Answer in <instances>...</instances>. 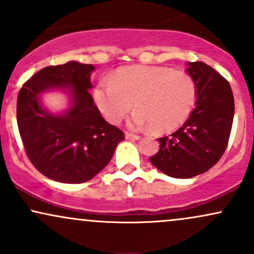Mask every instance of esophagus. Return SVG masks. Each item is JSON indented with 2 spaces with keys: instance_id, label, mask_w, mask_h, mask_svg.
Returning a JSON list of instances; mask_svg holds the SVG:
<instances>
[{
  "instance_id": "obj_1",
  "label": "esophagus",
  "mask_w": 254,
  "mask_h": 254,
  "mask_svg": "<svg viewBox=\"0 0 254 254\" xmlns=\"http://www.w3.org/2000/svg\"><path fill=\"white\" fill-rule=\"evenodd\" d=\"M125 138H127V139H133V141H137V139L141 138V136L133 135V133H130V132H127V133H125Z\"/></svg>"
}]
</instances>
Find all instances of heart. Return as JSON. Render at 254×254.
Segmentation results:
<instances>
[{
	"label": "heart",
	"instance_id": "b5f03b06",
	"mask_svg": "<svg viewBox=\"0 0 254 254\" xmlns=\"http://www.w3.org/2000/svg\"><path fill=\"white\" fill-rule=\"evenodd\" d=\"M196 94V83L185 71L147 65L121 68L111 82L100 81L93 92L99 111L111 124L119 123L133 103L136 111L129 127H151L157 133L185 123L194 107Z\"/></svg>",
	"mask_w": 254,
	"mask_h": 254
}]
</instances>
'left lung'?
<instances>
[{
	"label": "left lung",
	"instance_id": "8db88e82",
	"mask_svg": "<svg viewBox=\"0 0 254 254\" xmlns=\"http://www.w3.org/2000/svg\"><path fill=\"white\" fill-rule=\"evenodd\" d=\"M188 74L196 83L197 101L185 124L162 137L150 162L167 176L179 179L209 171L223 155L234 118V97L228 81L210 65L189 62Z\"/></svg>",
	"mask_w": 254,
	"mask_h": 254
}]
</instances>
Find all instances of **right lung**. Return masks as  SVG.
<instances>
[{
	"instance_id": "add662e5",
	"label": "right lung",
	"mask_w": 254,
	"mask_h": 254,
	"mask_svg": "<svg viewBox=\"0 0 254 254\" xmlns=\"http://www.w3.org/2000/svg\"><path fill=\"white\" fill-rule=\"evenodd\" d=\"M94 70L92 64L76 61L46 66L17 95V127L26 154L55 182H88L104 170L124 139L123 131L105 121L89 94ZM51 90H63L71 99V106L58 115L42 106V94Z\"/></svg>"
}]
</instances>
